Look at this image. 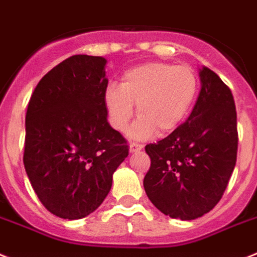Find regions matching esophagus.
I'll list each match as a JSON object with an SVG mask.
<instances>
[{
	"instance_id": "esophagus-1",
	"label": "esophagus",
	"mask_w": 257,
	"mask_h": 257,
	"mask_svg": "<svg viewBox=\"0 0 257 257\" xmlns=\"http://www.w3.org/2000/svg\"><path fill=\"white\" fill-rule=\"evenodd\" d=\"M128 148H130L131 154H134V152H139V151H142V150H143V144L134 143V142H131L130 146H128Z\"/></svg>"
}]
</instances>
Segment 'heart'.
Returning <instances> with one entry per match:
<instances>
[{"instance_id": "obj_1", "label": "heart", "mask_w": 257, "mask_h": 257, "mask_svg": "<svg viewBox=\"0 0 257 257\" xmlns=\"http://www.w3.org/2000/svg\"><path fill=\"white\" fill-rule=\"evenodd\" d=\"M198 89V76L189 65L146 63L124 72L119 86H107L103 105L110 124L123 131L135 103L139 118L130 135L144 139L155 131L165 134L177 128L196 102Z\"/></svg>"}]
</instances>
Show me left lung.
<instances>
[{
    "label": "left lung",
    "mask_w": 257,
    "mask_h": 257,
    "mask_svg": "<svg viewBox=\"0 0 257 257\" xmlns=\"http://www.w3.org/2000/svg\"><path fill=\"white\" fill-rule=\"evenodd\" d=\"M188 119L158 143L147 144L151 167L143 185L163 214L192 220L223 196L238 154L236 110L230 88L207 67Z\"/></svg>",
    "instance_id": "8db88e82"
}]
</instances>
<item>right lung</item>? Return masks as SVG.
Here are the masks:
<instances>
[{"label": "right lung", "mask_w": 257, "mask_h": 257, "mask_svg": "<svg viewBox=\"0 0 257 257\" xmlns=\"http://www.w3.org/2000/svg\"><path fill=\"white\" fill-rule=\"evenodd\" d=\"M105 65L101 56L68 57L43 76L27 106L25 169L43 206L64 219L103 202L128 155L107 122Z\"/></svg>", "instance_id": "1"}]
</instances>
